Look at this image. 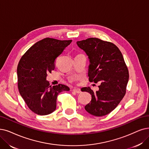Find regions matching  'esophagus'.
<instances>
[{
	"label": "esophagus",
	"mask_w": 149,
	"mask_h": 149,
	"mask_svg": "<svg viewBox=\"0 0 149 149\" xmlns=\"http://www.w3.org/2000/svg\"><path fill=\"white\" fill-rule=\"evenodd\" d=\"M73 92L76 93H80L81 92L79 88H74V89H73Z\"/></svg>",
	"instance_id": "obj_1"
}]
</instances>
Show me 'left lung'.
I'll return each mask as SVG.
<instances>
[{
	"instance_id": "obj_1",
	"label": "left lung",
	"mask_w": 149,
	"mask_h": 149,
	"mask_svg": "<svg viewBox=\"0 0 149 149\" xmlns=\"http://www.w3.org/2000/svg\"><path fill=\"white\" fill-rule=\"evenodd\" d=\"M76 43L88 57L89 81L101 82L98 91L89 87L81 90L92 95L85 109L95 116H106L116 108L126 93L129 73L122 52L114 44L97 38Z\"/></svg>"
}]
</instances>
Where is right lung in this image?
<instances>
[{
	"label": "right lung",
	"mask_w": 149,
	"mask_h": 149,
	"mask_svg": "<svg viewBox=\"0 0 149 149\" xmlns=\"http://www.w3.org/2000/svg\"><path fill=\"white\" fill-rule=\"evenodd\" d=\"M72 40L46 38L26 52L17 68V87L29 108L40 116L49 114L56 109L57 97L70 88L63 84L51 86L47 73L55 68V60Z\"/></svg>",
	"instance_id": "1"
}]
</instances>
